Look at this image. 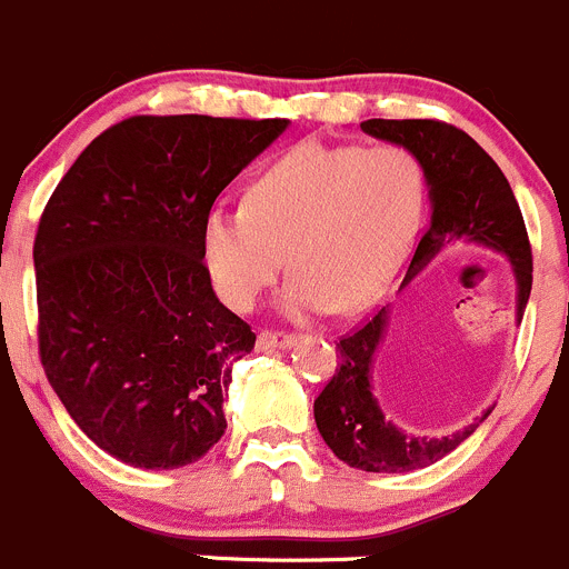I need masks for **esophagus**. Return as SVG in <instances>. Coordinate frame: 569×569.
Segmentation results:
<instances>
[{"mask_svg": "<svg viewBox=\"0 0 569 569\" xmlns=\"http://www.w3.org/2000/svg\"><path fill=\"white\" fill-rule=\"evenodd\" d=\"M293 343H296L293 336H288V332H273V330H262L257 338V347L264 349V352H268V349H288L293 347Z\"/></svg>", "mask_w": 569, "mask_h": 569, "instance_id": "1", "label": "esophagus"}]
</instances>
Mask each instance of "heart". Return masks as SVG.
Instances as JSON below:
<instances>
[{"mask_svg": "<svg viewBox=\"0 0 569 569\" xmlns=\"http://www.w3.org/2000/svg\"><path fill=\"white\" fill-rule=\"evenodd\" d=\"M426 202L423 169L403 146L305 140L264 166L242 208H211L202 262L233 310H250L293 268L281 310L305 319L372 305L415 244Z\"/></svg>", "mask_w": 569, "mask_h": 569, "instance_id": "obj_1", "label": "heart"}]
</instances>
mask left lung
<instances>
[{"label": "left lung", "instance_id": "8db88e82", "mask_svg": "<svg viewBox=\"0 0 569 569\" xmlns=\"http://www.w3.org/2000/svg\"><path fill=\"white\" fill-rule=\"evenodd\" d=\"M361 129L383 143L403 146L415 154L429 189L431 220L406 270L403 288L423 273L442 250L468 244L502 253L516 279V321H522L533 284L528 231L510 182L473 138L440 121H383L372 118ZM389 330V307L367 321L361 330L341 338L338 369L325 392L316 398L312 415L332 455L347 466L372 473H406L426 468L451 455L479 423L491 415L486 409L466 429L451 435H406L389 420L375 398L372 367Z\"/></svg>", "mask_w": 569, "mask_h": 569}]
</instances>
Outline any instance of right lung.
Returning a JSON list of instances; mask_svg holds the SVG:
<instances>
[{"mask_svg":"<svg viewBox=\"0 0 569 569\" xmlns=\"http://www.w3.org/2000/svg\"><path fill=\"white\" fill-rule=\"evenodd\" d=\"M290 121L138 114L98 134L41 213L39 352L78 429L134 468L226 435L231 367L257 336L211 288L202 220Z\"/></svg>","mask_w":569,"mask_h":569,"instance_id":"right-lung-1","label":"right lung"}]
</instances>
